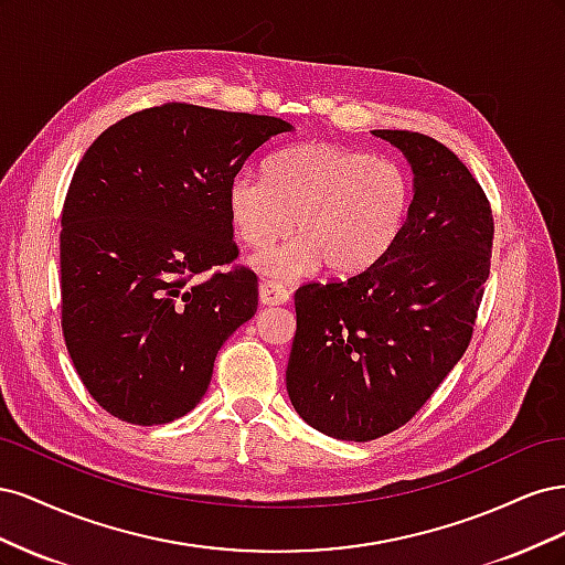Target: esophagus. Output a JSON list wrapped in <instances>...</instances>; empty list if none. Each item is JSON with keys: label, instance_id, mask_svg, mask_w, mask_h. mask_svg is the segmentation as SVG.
<instances>
[{"label": "esophagus", "instance_id": "1", "mask_svg": "<svg viewBox=\"0 0 565 565\" xmlns=\"http://www.w3.org/2000/svg\"><path fill=\"white\" fill-rule=\"evenodd\" d=\"M259 297H262V303H266V306H280V303L289 301L292 292H289V289L278 280H264L259 285Z\"/></svg>", "mask_w": 565, "mask_h": 565}]
</instances>
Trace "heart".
<instances>
[{"label":"heart","mask_w":565,"mask_h":565,"mask_svg":"<svg viewBox=\"0 0 565 565\" xmlns=\"http://www.w3.org/2000/svg\"><path fill=\"white\" fill-rule=\"evenodd\" d=\"M413 204L405 169L372 152L334 143H303L268 162V181L241 174L228 185L235 235L262 249L292 233L289 245L259 256V268L295 278L320 259L334 276L377 264L398 241Z\"/></svg>","instance_id":"b5f03b06"}]
</instances>
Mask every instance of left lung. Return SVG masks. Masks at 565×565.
I'll return each mask as SVG.
<instances>
[{
	"label": "left lung",
	"mask_w": 565,
	"mask_h": 565,
	"mask_svg": "<svg viewBox=\"0 0 565 565\" xmlns=\"http://www.w3.org/2000/svg\"><path fill=\"white\" fill-rule=\"evenodd\" d=\"M405 152L415 198L398 241L347 280L297 289L287 393L313 429L365 443L401 429L465 355L490 276L494 218L450 148L377 129Z\"/></svg>",
	"instance_id": "left-lung-1"
}]
</instances>
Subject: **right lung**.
<instances>
[{
  "instance_id": "obj_1",
  "label": "right lung",
  "mask_w": 565,
  "mask_h": 565,
  "mask_svg": "<svg viewBox=\"0 0 565 565\" xmlns=\"http://www.w3.org/2000/svg\"><path fill=\"white\" fill-rule=\"evenodd\" d=\"M285 119L162 104L84 152L61 214V328L92 398L127 424L200 403L218 349L256 313L228 185Z\"/></svg>"
}]
</instances>
